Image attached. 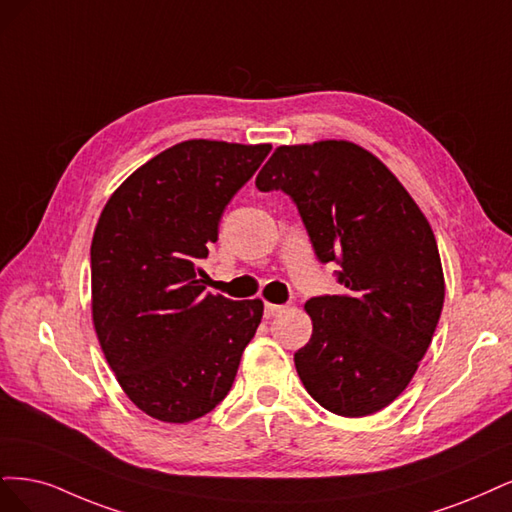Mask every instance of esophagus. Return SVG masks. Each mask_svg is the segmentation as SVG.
<instances>
[{
	"label": "esophagus",
	"mask_w": 512,
	"mask_h": 512,
	"mask_svg": "<svg viewBox=\"0 0 512 512\" xmlns=\"http://www.w3.org/2000/svg\"><path fill=\"white\" fill-rule=\"evenodd\" d=\"M280 312H285L283 304H270V302H266V306H263V317H266V319H272V317L280 315Z\"/></svg>",
	"instance_id": "esophagus-1"
}]
</instances>
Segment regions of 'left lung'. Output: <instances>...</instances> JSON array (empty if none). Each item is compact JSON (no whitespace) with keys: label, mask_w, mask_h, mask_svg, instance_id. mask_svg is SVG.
Returning <instances> with one entry per match:
<instances>
[{"label":"left lung","mask_w":512,"mask_h":512,"mask_svg":"<svg viewBox=\"0 0 512 512\" xmlns=\"http://www.w3.org/2000/svg\"><path fill=\"white\" fill-rule=\"evenodd\" d=\"M255 185L291 197L317 259L338 263L344 287L306 302L312 336L293 355L306 391L342 417L389 406L415 376L442 312L430 223L381 161L344 140L278 146Z\"/></svg>","instance_id":"1"}]
</instances>
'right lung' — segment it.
<instances>
[{
  "label": "right lung",
  "instance_id": "right-lung-1",
  "mask_svg": "<svg viewBox=\"0 0 512 512\" xmlns=\"http://www.w3.org/2000/svg\"><path fill=\"white\" fill-rule=\"evenodd\" d=\"M270 151L180 142L131 174L102 210L91 242L93 325L119 385L148 417L200 419L234 385L263 302L212 295L197 263Z\"/></svg>",
  "mask_w": 512,
  "mask_h": 512
}]
</instances>
